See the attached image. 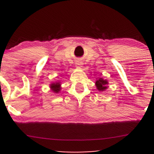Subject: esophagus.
I'll list each match as a JSON object with an SVG mask.
<instances>
[{"instance_id": "esophagus-1", "label": "esophagus", "mask_w": 154, "mask_h": 154, "mask_svg": "<svg viewBox=\"0 0 154 154\" xmlns=\"http://www.w3.org/2000/svg\"><path fill=\"white\" fill-rule=\"evenodd\" d=\"M81 65H82V63H81L80 61H77V62H76V66H81Z\"/></svg>"}]
</instances>
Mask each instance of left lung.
I'll return each mask as SVG.
<instances>
[{"label": "left lung", "instance_id": "8db88e82", "mask_svg": "<svg viewBox=\"0 0 154 154\" xmlns=\"http://www.w3.org/2000/svg\"><path fill=\"white\" fill-rule=\"evenodd\" d=\"M109 84L106 79H103V78H98L96 79L95 82V85H96L97 89L99 91H104L105 90L107 89L108 86L107 85Z\"/></svg>", "mask_w": 154, "mask_h": 154}]
</instances>
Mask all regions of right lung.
I'll list each match as a JSON object with an SVG mask.
<instances>
[{
	"mask_svg": "<svg viewBox=\"0 0 154 154\" xmlns=\"http://www.w3.org/2000/svg\"><path fill=\"white\" fill-rule=\"evenodd\" d=\"M50 88L51 91L54 92V93H59L60 91H61V83H60V82L51 83Z\"/></svg>",
	"mask_w": 154,
	"mask_h": 154,
	"instance_id": "right-lung-1",
	"label": "right lung"
}]
</instances>
